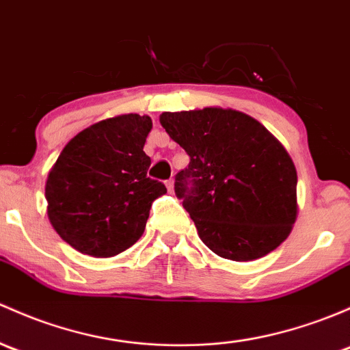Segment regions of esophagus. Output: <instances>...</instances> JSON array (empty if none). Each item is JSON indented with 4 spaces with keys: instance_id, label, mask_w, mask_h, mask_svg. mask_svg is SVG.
Returning a JSON list of instances; mask_svg holds the SVG:
<instances>
[{
    "instance_id": "esophagus-1",
    "label": "esophagus",
    "mask_w": 350,
    "mask_h": 350,
    "mask_svg": "<svg viewBox=\"0 0 350 350\" xmlns=\"http://www.w3.org/2000/svg\"><path fill=\"white\" fill-rule=\"evenodd\" d=\"M165 186H167L169 191H172V189H174V181H172V179H169V181L165 183Z\"/></svg>"
}]
</instances>
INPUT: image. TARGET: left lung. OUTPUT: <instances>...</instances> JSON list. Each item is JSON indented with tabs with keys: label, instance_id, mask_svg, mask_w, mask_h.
<instances>
[{
	"label": "left lung",
	"instance_id": "8db88e82",
	"mask_svg": "<svg viewBox=\"0 0 350 350\" xmlns=\"http://www.w3.org/2000/svg\"><path fill=\"white\" fill-rule=\"evenodd\" d=\"M159 122L189 156L176 196L213 253L252 262L288 238L299 215L297 169L267 127L221 107L163 112Z\"/></svg>",
	"mask_w": 350,
	"mask_h": 350
}]
</instances>
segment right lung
I'll return each instance as SVG.
<instances>
[{
	"label": "right lung",
	"mask_w": 350,
	"mask_h": 350,
	"mask_svg": "<svg viewBox=\"0 0 350 350\" xmlns=\"http://www.w3.org/2000/svg\"><path fill=\"white\" fill-rule=\"evenodd\" d=\"M149 116L122 113L92 124L70 139L50 169L46 215L72 248L109 258L131 248L146 230L163 183L147 178Z\"/></svg>",
	"instance_id": "1"
}]
</instances>
